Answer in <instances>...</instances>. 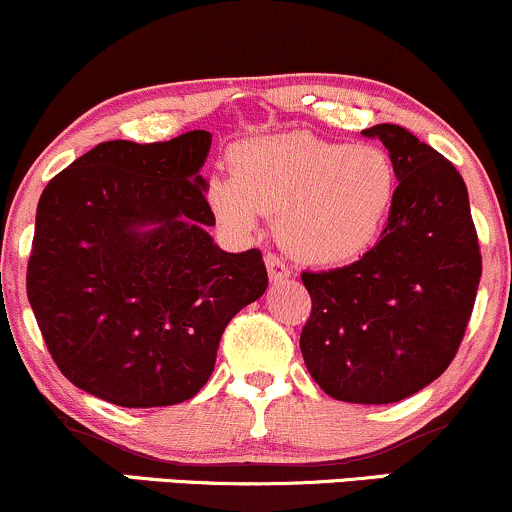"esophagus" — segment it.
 <instances>
[{
    "label": "esophagus",
    "instance_id": "34e87169",
    "mask_svg": "<svg viewBox=\"0 0 512 512\" xmlns=\"http://www.w3.org/2000/svg\"><path fill=\"white\" fill-rule=\"evenodd\" d=\"M264 264H267L269 279H272V281H284V279H289V274H291L289 264L281 260V257L276 255V252H267V255H264Z\"/></svg>",
    "mask_w": 512,
    "mask_h": 512
}]
</instances>
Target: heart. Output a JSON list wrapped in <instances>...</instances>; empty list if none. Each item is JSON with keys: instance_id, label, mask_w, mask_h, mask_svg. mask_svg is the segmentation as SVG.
<instances>
[{"instance_id": "1", "label": "heart", "mask_w": 512, "mask_h": 512, "mask_svg": "<svg viewBox=\"0 0 512 512\" xmlns=\"http://www.w3.org/2000/svg\"><path fill=\"white\" fill-rule=\"evenodd\" d=\"M236 178L211 182L223 226L252 233L279 216L281 243L310 264L356 260L383 233L397 170L380 146H354L308 132L252 139L233 151Z\"/></svg>"}]
</instances>
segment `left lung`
Listing matches in <instances>:
<instances>
[{"mask_svg":"<svg viewBox=\"0 0 512 512\" xmlns=\"http://www.w3.org/2000/svg\"><path fill=\"white\" fill-rule=\"evenodd\" d=\"M390 151L397 195L378 243L361 260L301 274L310 317L308 373L327 395L390 404L450 366L472 317L481 250L462 175L399 125L363 129Z\"/></svg>","mask_w":512,"mask_h":512,"instance_id":"obj_1","label":"left lung"}]
</instances>
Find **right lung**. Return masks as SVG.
<instances>
[{"label": "right lung", "instance_id": "1", "mask_svg": "<svg viewBox=\"0 0 512 512\" xmlns=\"http://www.w3.org/2000/svg\"><path fill=\"white\" fill-rule=\"evenodd\" d=\"M204 129L115 139L76 158L38 202L26 291L64 378L117 407H168L207 385L221 334L267 289L262 252H223ZM151 225L149 232H139Z\"/></svg>", "mask_w": 512, "mask_h": 512}]
</instances>
